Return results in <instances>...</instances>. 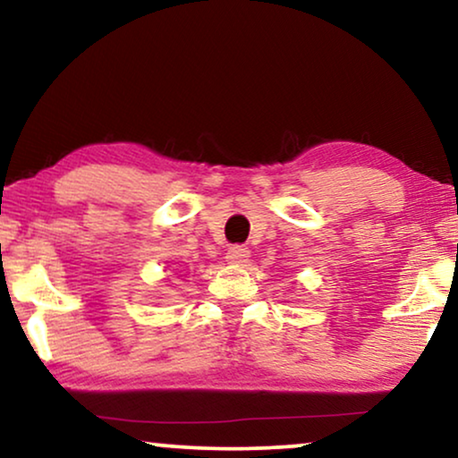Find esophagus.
Masks as SVG:
<instances>
[{"instance_id":"esophagus-1","label":"esophagus","mask_w":458,"mask_h":458,"mask_svg":"<svg viewBox=\"0 0 458 458\" xmlns=\"http://www.w3.org/2000/svg\"><path fill=\"white\" fill-rule=\"evenodd\" d=\"M250 259V252L248 248L243 246H231L227 250V260L231 262V265H243V262H248Z\"/></svg>"}]
</instances>
